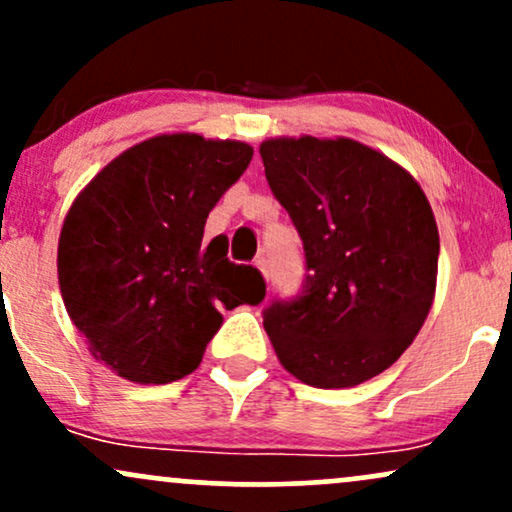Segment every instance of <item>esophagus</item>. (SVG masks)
I'll list each match as a JSON object with an SVG mask.
<instances>
[{"label": "esophagus", "instance_id": "1", "mask_svg": "<svg viewBox=\"0 0 512 512\" xmlns=\"http://www.w3.org/2000/svg\"><path fill=\"white\" fill-rule=\"evenodd\" d=\"M255 264H257V267H260V272L269 279V262H267V257H264V255H257Z\"/></svg>", "mask_w": 512, "mask_h": 512}]
</instances>
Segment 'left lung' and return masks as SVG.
<instances>
[{
	"mask_svg": "<svg viewBox=\"0 0 512 512\" xmlns=\"http://www.w3.org/2000/svg\"><path fill=\"white\" fill-rule=\"evenodd\" d=\"M272 195L303 240L305 281L264 308L281 366L313 387L390 368L431 310L438 228L416 180L354 139H269Z\"/></svg>",
	"mask_w": 512,
	"mask_h": 512,
	"instance_id": "1",
	"label": "left lung"
}]
</instances>
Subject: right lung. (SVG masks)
<instances>
[{"instance_id":"obj_1","label":"right lung","mask_w":512,"mask_h":512,"mask_svg":"<svg viewBox=\"0 0 512 512\" xmlns=\"http://www.w3.org/2000/svg\"><path fill=\"white\" fill-rule=\"evenodd\" d=\"M252 161L243 142L163 134L117 156L76 197L60 233L64 308L120 378L163 385L202 363L223 305H257L264 279L204 243L209 211Z\"/></svg>"}]
</instances>
